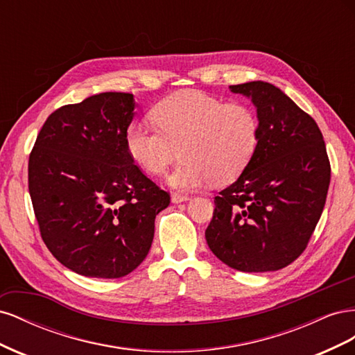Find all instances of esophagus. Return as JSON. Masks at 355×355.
<instances>
[{
	"mask_svg": "<svg viewBox=\"0 0 355 355\" xmlns=\"http://www.w3.org/2000/svg\"><path fill=\"white\" fill-rule=\"evenodd\" d=\"M189 197L188 196H184V194H178V192H175L173 196H171V202L175 204H179V202H184V201H188Z\"/></svg>",
	"mask_w": 355,
	"mask_h": 355,
	"instance_id": "34e87169",
	"label": "esophagus"
}]
</instances>
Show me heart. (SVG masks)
Segmentation results:
<instances>
[{
	"label": "heart",
	"mask_w": 355,
	"mask_h": 355,
	"mask_svg": "<svg viewBox=\"0 0 355 355\" xmlns=\"http://www.w3.org/2000/svg\"><path fill=\"white\" fill-rule=\"evenodd\" d=\"M158 125L133 123L125 149L149 175H163L182 157L167 184L182 191L211 182L230 184L250 164L259 145V120L244 103H225L198 90H184L161 101L153 111Z\"/></svg>",
	"instance_id": "b5f03b06"
}]
</instances>
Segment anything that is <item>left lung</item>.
<instances>
[{
	"mask_svg": "<svg viewBox=\"0 0 355 355\" xmlns=\"http://www.w3.org/2000/svg\"><path fill=\"white\" fill-rule=\"evenodd\" d=\"M249 98L259 145L232 185L214 197L206 240L214 256L243 272L277 271L305 250L324 209L330 163L317 123L275 85H230Z\"/></svg>",
	"mask_w": 355,
	"mask_h": 355,
	"instance_id": "8db88e82",
	"label": "left lung"
}]
</instances>
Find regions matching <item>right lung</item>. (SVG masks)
<instances>
[{
  "label": "right lung",
  "instance_id": "right-lung-1",
  "mask_svg": "<svg viewBox=\"0 0 355 355\" xmlns=\"http://www.w3.org/2000/svg\"><path fill=\"white\" fill-rule=\"evenodd\" d=\"M130 93L65 105L42 125L29 155V194L51 254L84 277L120 278L144 262L155 216L170 196L125 149Z\"/></svg>",
  "mask_w": 355,
  "mask_h": 355
}]
</instances>
